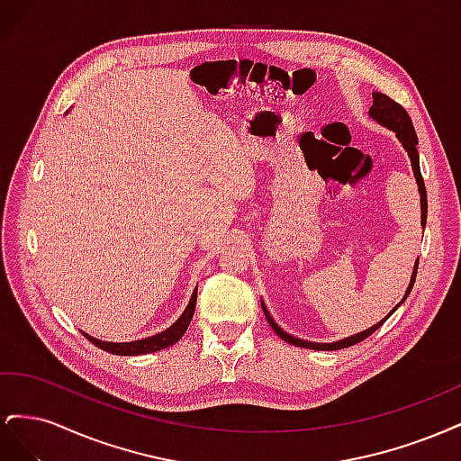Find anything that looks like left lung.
Listing matches in <instances>:
<instances>
[{
	"instance_id": "1",
	"label": "left lung",
	"mask_w": 461,
	"mask_h": 461,
	"mask_svg": "<svg viewBox=\"0 0 461 461\" xmlns=\"http://www.w3.org/2000/svg\"><path fill=\"white\" fill-rule=\"evenodd\" d=\"M369 117L373 121H376L381 124V127L388 129L396 132V138L400 140V144L403 146V149L408 151V158L411 161V169H413V176H415V183H417V190H420V196H421V227L425 229V222H427V190H425V183H423V176H421V169H420V153H417V134H415V129H413V122L408 115V111L403 109L400 104H396L394 100H390L388 95L381 94V92H373V105L369 107ZM417 265H420V259L415 261V267H413V273H411V278H410V285H408V290L406 294H403V298L400 300V303L396 305L394 310H390V313L381 319L379 323L361 330L357 334H352V337H346L342 340H337V342H310V340H302V339H296L292 337V334H288L286 330H283L281 327L276 325V321L271 317L267 305H265L261 302V308H263V313L265 317H267L269 325L273 327V330L281 337L283 340H286L288 344H294L298 348H310V350H340V348H348V346H354L361 340H366L369 334H373L376 329H379L384 321L393 315L400 305L406 302V298L410 296V292L413 288V283H415V275H417Z\"/></svg>"
}]
</instances>
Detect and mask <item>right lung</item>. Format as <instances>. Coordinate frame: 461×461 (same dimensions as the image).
Wrapping results in <instances>:
<instances>
[{"mask_svg": "<svg viewBox=\"0 0 461 461\" xmlns=\"http://www.w3.org/2000/svg\"><path fill=\"white\" fill-rule=\"evenodd\" d=\"M196 300H198V286L194 288L190 302L186 305V310L183 312V315H180L169 329H165L158 334H153V337H148L142 340L105 342V340H97V339L90 337V334H86V332H82V334H85V337L97 348H102V350H105L109 354H115V356H144V354H151V352H159L183 339V334L186 332L190 321H192L194 310H196Z\"/></svg>", "mask_w": 461, "mask_h": 461, "instance_id": "1", "label": "right lung"}]
</instances>
